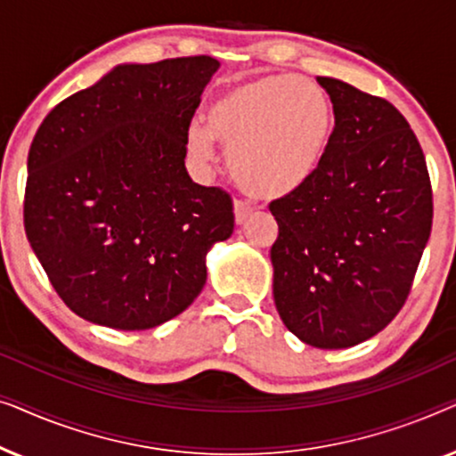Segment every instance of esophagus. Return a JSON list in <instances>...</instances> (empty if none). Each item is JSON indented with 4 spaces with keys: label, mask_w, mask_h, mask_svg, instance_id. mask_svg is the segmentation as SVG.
<instances>
[{
    "label": "esophagus",
    "mask_w": 456,
    "mask_h": 456,
    "mask_svg": "<svg viewBox=\"0 0 456 456\" xmlns=\"http://www.w3.org/2000/svg\"><path fill=\"white\" fill-rule=\"evenodd\" d=\"M253 216V208L245 201H234V220L236 224H245Z\"/></svg>",
    "instance_id": "34e87169"
}]
</instances>
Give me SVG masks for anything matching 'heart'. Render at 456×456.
<instances>
[{
    "label": "heart",
    "mask_w": 456,
    "mask_h": 456,
    "mask_svg": "<svg viewBox=\"0 0 456 456\" xmlns=\"http://www.w3.org/2000/svg\"><path fill=\"white\" fill-rule=\"evenodd\" d=\"M332 126V103L320 85L295 74H270L216 97L208 126L195 122L186 130V147L197 161L211 164L220 141L240 189L259 199H278L314 176Z\"/></svg>",
    "instance_id": "b5f03b06"
}]
</instances>
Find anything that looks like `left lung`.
<instances>
[{
  "instance_id": "obj_1",
  "label": "left lung",
  "mask_w": 456,
  "mask_h": 456,
  "mask_svg": "<svg viewBox=\"0 0 456 456\" xmlns=\"http://www.w3.org/2000/svg\"><path fill=\"white\" fill-rule=\"evenodd\" d=\"M317 83L332 99L334 130L314 176L270 203L273 301L305 345L346 348L407 301L432 232V184L395 105L342 80Z\"/></svg>"
}]
</instances>
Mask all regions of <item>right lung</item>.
<instances>
[{"instance_id":"right-lung-1","label":"right lung","mask_w":456,"mask_h":456,"mask_svg":"<svg viewBox=\"0 0 456 456\" xmlns=\"http://www.w3.org/2000/svg\"><path fill=\"white\" fill-rule=\"evenodd\" d=\"M220 61L120 64L45 116L28 151L24 230L61 301L86 322L149 330L189 307L232 199L192 183L186 130Z\"/></svg>"}]
</instances>
